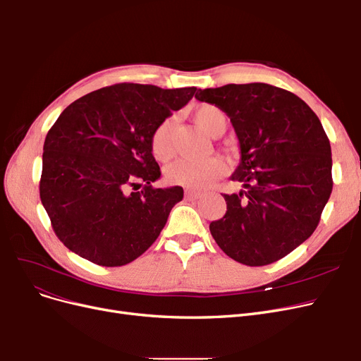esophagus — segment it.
Masks as SVG:
<instances>
[{
  "instance_id": "esophagus-1",
  "label": "esophagus",
  "mask_w": 361,
  "mask_h": 361,
  "mask_svg": "<svg viewBox=\"0 0 361 361\" xmlns=\"http://www.w3.org/2000/svg\"><path fill=\"white\" fill-rule=\"evenodd\" d=\"M185 197H187L188 200H195L200 197V192L192 191V190H185Z\"/></svg>"
}]
</instances>
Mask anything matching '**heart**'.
<instances>
[{
	"instance_id": "heart-1",
	"label": "heart",
	"mask_w": 361,
	"mask_h": 361,
	"mask_svg": "<svg viewBox=\"0 0 361 361\" xmlns=\"http://www.w3.org/2000/svg\"><path fill=\"white\" fill-rule=\"evenodd\" d=\"M194 122L206 134L215 135L226 129L227 118L220 108L212 104H202L192 113ZM174 118L169 117L157 126L150 137V149L154 157L166 161L173 155ZM224 171V164L218 158L206 159H178L167 169V180L188 190H202Z\"/></svg>"
}]
</instances>
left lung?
Segmentation results:
<instances>
[{"instance_id": "obj_1", "label": "left lung", "mask_w": 361, "mask_h": 361, "mask_svg": "<svg viewBox=\"0 0 361 361\" xmlns=\"http://www.w3.org/2000/svg\"><path fill=\"white\" fill-rule=\"evenodd\" d=\"M195 99L223 110L235 128L241 162L224 194L221 220L209 224L224 253L264 267L302 244L321 220L333 190L330 140L297 94L265 82L199 89Z\"/></svg>"}]
</instances>
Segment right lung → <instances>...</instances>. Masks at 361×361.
Masks as SVG:
<instances>
[{
    "mask_svg": "<svg viewBox=\"0 0 361 361\" xmlns=\"http://www.w3.org/2000/svg\"><path fill=\"white\" fill-rule=\"evenodd\" d=\"M195 87L122 82L72 102L43 145L40 200L60 241L102 267H122L157 241L180 187L159 179L150 137ZM141 184V192H130Z\"/></svg>",
    "mask_w": 361,
    "mask_h": 361,
    "instance_id": "obj_1",
    "label": "right lung"
}]
</instances>
